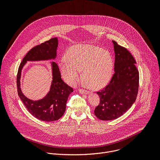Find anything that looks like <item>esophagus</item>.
Segmentation results:
<instances>
[{
  "label": "esophagus",
  "instance_id": "1",
  "mask_svg": "<svg viewBox=\"0 0 160 160\" xmlns=\"http://www.w3.org/2000/svg\"><path fill=\"white\" fill-rule=\"evenodd\" d=\"M79 92H80V94H89L88 91H87L86 90L82 89V88H80V89H79Z\"/></svg>",
  "mask_w": 160,
  "mask_h": 160
}]
</instances>
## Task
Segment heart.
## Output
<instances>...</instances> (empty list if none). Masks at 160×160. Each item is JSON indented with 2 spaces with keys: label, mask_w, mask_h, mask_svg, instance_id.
I'll list each match as a JSON object with an SVG mask.
<instances>
[{
  "label": "heart",
  "mask_w": 160,
  "mask_h": 160,
  "mask_svg": "<svg viewBox=\"0 0 160 160\" xmlns=\"http://www.w3.org/2000/svg\"><path fill=\"white\" fill-rule=\"evenodd\" d=\"M59 63V70L64 81L70 85L76 84L83 78L91 88L104 87L111 80L113 61L111 54L94 45L79 44L68 49Z\"/></svg>",
  "instance_id": "heart-1"
}]
</instances>
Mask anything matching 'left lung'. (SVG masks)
Returning <instances> with one entry per match:
<instances>
[{"instance_id":"8db88e82","label":"left lung","mask_w":160,"mask_h":160,"mask_svg":"<svg viewBox=\"0 0 160 160\" xmlns=\"http://www.w3.org/2000/svg\"><path fill=\"white\" fill-rule=\"evenodd\" d=\"M115 53V73L109 83L97 92L99 104L94 114L99 120H115L126 112L138 96L139 73L130 52L112 40Z\"/></svg>"}]
</instances>
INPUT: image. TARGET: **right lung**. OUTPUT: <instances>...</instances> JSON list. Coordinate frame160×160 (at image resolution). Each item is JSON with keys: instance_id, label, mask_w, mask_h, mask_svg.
I'll list each match as a JSON object with an SVG mask.
<instances>
[{"instance_id": "right-lung-1", "label": "right lung", "mask_w": 160, "mask_h": 160, "mask_svg": "<svg viewBox=\"0 0 160 160\" xmlns=\"http://www.w3.org/2000/svg\"><path fill=\"white\" fill-rule=\"evenodd\" d=\"M58 45V40L57 37H55L33 48L22 59L17 75V88L19 97L32 115L38 120L43 122L56 121L64 115L68 96L73 92V90L63 82L58 64L55 62H52V82L49 92L43 99L32 101L27 98L21 92L20 87L21 70L28 61L54 59L56 57Z\"/></svg>"}]
</instances>
